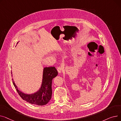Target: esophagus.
Here are the masks:
<instances>
[{
  "label": "esophagus",
  "instance_id": "1",
  "mask_svg": "<svg viewBox=\"0 0 121 121\" xmlns=\"http://www.w3.org/2000/svg\"><path fill=\"white\" fill-rule=\"evenodd\" d=\"M62 69L61 67H58L57 68V71H58V73H60L62 72Z\"/></svg>",
  "mask_w": 121,
  "mask_h": 121
}]
</instances>
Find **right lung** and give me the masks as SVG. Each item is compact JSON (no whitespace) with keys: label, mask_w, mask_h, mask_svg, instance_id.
Instances as JSON below:
<instances>
[{"label":"right lung","mask_w":121,"mask_h":121,"mask_svg":"<svg viewBox=\"0 0 121 121\" xmlns=\"http://www.w3.org/2000/svg\"><path fill=\"white\" fill-rule=\"evenodd\" d=\"M57 75L58 72L54 67H44L43 69L42 82L40 88L37 92L32 94H26L21 91L17 88L13 79L12 80L17 93L23 100L33 104L44 105L47 104L52 98V79Z\"/></svg>","instance_id":"obj_1"}]
</instances>
